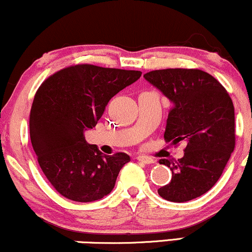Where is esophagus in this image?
Here are the masks:
<instances>
[{"instance_id":"obj_1","label":"esophagus","mask_w":252,"mask_h":252,"mask_svg":"<svg viewBox=\"0 0 252 252\" xmlns=\"http://www.w3.org/2000/svg\"><path fill=\"white\" fill-rule=\"evenodd\" d=\"M137 160L140 162H144V164H153V162H155V160H153L152 158H150V157H146V156H138Z\"/></svg>"}]
</instances>
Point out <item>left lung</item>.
<instances>
[{
	"label": "left lung",
	"instance_id": "left-lung-1",
	"mask_svg": "<svg viewBox=\"0 0 252 252\" xmlns=\"http://www.w3.org/2000/svg\"><path fill=\"white\" fill-rule=\"evenodd\" d=\"M172 103L164 138L186 141L184 157L173 162L160 159L172 179L159 196L184 203L206 193L223 173L235 150V108L225 88L200 69L152 70L144 75Z\"/></svg>",
	"mask_w": 252,
	"mask_h": 252
}]
</instances>
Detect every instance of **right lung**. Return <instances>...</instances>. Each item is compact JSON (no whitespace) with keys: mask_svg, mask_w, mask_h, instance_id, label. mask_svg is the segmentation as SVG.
<instances>
[{"mask_svg":"<svg viewBox=\"0 0 252 252\" xmlns=\"http://www.w3.org/2000/svg\"><path fill=\"white\" fill-rule=\"evenodd\" d=\"M141 76L139 70L76 64L44 80L34 96L29 132L41 170L59 193L74 202L99 200L113 190L126 153L103 156L87 144L115 94Z\"/></svg>","mask_w":252,"mask_h":252,"instance_id":"obj_1","label":"right lung"}]
</instances>
